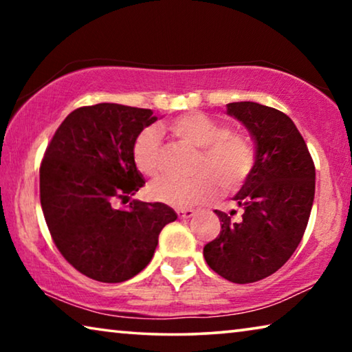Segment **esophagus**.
Masks as SVG:
<instances>
[{
    "mask_svg": "<svg viewBox=\"0 0 352 352\" xmlns=\"http://www.w3.org/2000/svg\"><path fill=\"white\" fill-rule=\"evenodd\" d=\"M195 214L194 210H178L177 211V216L180 219H190Z\"/></svg>",
    "mask_w": 352,
    "mask_h": 352,
    "instance_id": "34e87169",
    "label": "esophagus"
}]
</instances>
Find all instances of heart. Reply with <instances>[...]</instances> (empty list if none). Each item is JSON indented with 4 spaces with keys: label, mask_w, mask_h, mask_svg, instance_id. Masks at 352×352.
Masks as SVG:
<instances>
[{
    "label": "heart",
    "mask_w": 352,
    "mask_h": 352,
    "mask_svg": "<svg viewBox=\"0 0 352 352\" xmlns=\"http://www.w3.org/2000/svg\"><path fill=\"white\" fill-rule=\"evenodd\" d=\"M178 142L199 148L189 178L164 177L151 186V197L177 208H189L216 197L219 183L234 190L248 180L254 168V147L248 136L228 130L223 122L204 113H186L168 124ZM136 168L147 177H157L163 168L162 135L147 127L136 135L132 146Z\"/></svg>",
    "instance_id": "b5f03b06"
}]
</instances>
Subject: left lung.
<instances>
[{
  "mask_svg": "<svg viewBox=\"0 0 352 352\" xmlns=\"http://www.w3.org/2000/svg\"><path fill=\"white\" fill-rule=\"evenodd\" d=\"M226 109L253 136L254 168L233 197L241 217L216 210L222 230L204 256L217 275L248 284L281 269L301 242L314 204L315 166L283 111L258 102H231Z\"/></svg>",
  "mask_w": 352,
  "mask_h": 352,
  "instance_id": "8db88e82",
  "label": "left lung"
}]
</instances>
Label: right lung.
<instances>
[{
  "instance_id": "right-lung-1",
  "label": "right lung",
  "mask_w": 352,
  "mask_h": 352,
  "mask_svg": "<svg viewBox=\"0 0 352 352\" xmlns=\"http://www.w3.org/2000/svg\"><path fill=\"white\" fill-rule=\"evenodd\" d=\"M153 111L96 104L71 111L56 130L40 166V204L52 241L77 272L100 283H122L146 269L166 225L168 205L132 200L144 186L132 146Z\"/></svg>"
}]
</instances>
